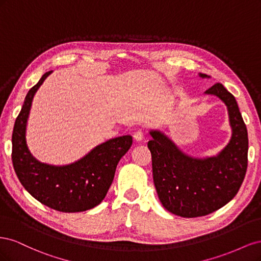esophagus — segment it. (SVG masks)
Masks as SVG:
<instances>
[{
  "label": "esophagus",
  "instance_id": "34e87169",
  "mask_svg": "<svg viewBox=\"0 0 261 261\" xmlns=\"http://www.w3.org/2000/svg\"><path fill=\"white\" fill-rule=\"evenodd\" d=\"M134 139L136 141H141L144 139V133L141 129H138L135 134H134Z\"/></svg>",
  "mask_w": 261,
  "mask_h": 261
}]
</instances>
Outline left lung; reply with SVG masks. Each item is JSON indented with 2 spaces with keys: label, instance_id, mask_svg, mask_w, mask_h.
Here are the masks:
<instances>
[{
  "label": "left lung",
  "instance_id": "8db88e82",
  "mask_svg": "<svg viewBox=\"0 0 261 261\" xmlns=\"http://www.w3.org/2000/svg\"><path fill=\"white\" fill-rule=\"evenodd\" d=\"M204 93L224 102L232 128L230 141L217 155L193 158L156 129L150 130L152 139L148 141L158 197L165 209L183 218L207 216L225 206L238 194L247 170L248 135L238 102L219 83Z\"/></svg>",
  "mask_w": 261,
  "mask_h": 261
}]
</instances>
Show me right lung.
Listing matches in <instances>:
<instances>
[{"label": "right lung", "instance_id": "right-lung-1", "mask_svg": "<svg viewBox=\"0 0 261 261\" xmlns=\"http://www.w3.org/2000/svg\"><path fill=\"white\" fill-rule=\"evenodd\" d=\"M51 73L52 70L46 72L28 91L15 122L12 136L14 170L26 191L44 206L61 212L86 211L105 199L117 163L128 151L133 138L125 135L109 139L67 165L58 167L38 161L28 149L26 127L35 93Z\"/></svg>", "mask_w": 261, "mask_h": 261}]
</instances>
